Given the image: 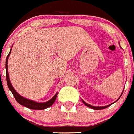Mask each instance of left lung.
Listing matches in <instances>:
<instances>
[{
  "instance_id": "obj_1",
  "label": "left lung",
  "mask_w": 134,
  "mask_h": 134,
  "mask_svg": "<svg viewBox=\"0 0 134 134\" xmlns=\"http://www.w3.org/2000/svg\"><path fill=\"white\" fill-rule=\"evenodd\" d=\"M122 94H123V93H122ZM122 94H121V95H122ZM121 96H120V97H121ZM120 97H119V98H120ZM119 98H118V99H117V100L119 99ZM82 102H83V104H84L85 105H86L87 107H90V108H91V109H94V110H101V109H106V108H107L108 107H109V106L111 105V104H113V103H112V104H109V105L105 106V107H94V106H92V105H90V104H88V103H86V102H85L84 101H83V100H82Z\"/></svg>"
}]
</instances>
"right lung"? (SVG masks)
Returning <instances> with one entry per match:
<instances>
[{"instance_id":"obj_1","label":"right lung","mask_w":134,"mask_h":134,"mask_svg":"<svg viewBox=\"0 0 134 134\" xmlns=\"http://www.w3.org/2000/svg\"><path fill=\"white\" fill-rule=\"evenodd\" d=\"M11 53V51L10 53L8 54L7 59H6V73H7V75H6V77H7V82L8 87H9V89L11 90V92H12L13 95L15 97V100H17V102H18L19 104H21V105L24 106L25 107H27L29 109H36V110H42V109H45L46 108L50 107L51 106L53 105V104L55 101L56 98H57V93L54 96V97L53 98H51L50 100H48V102H44V103H39V102H34L33 100H28L25 98L22 97L13 88L12 85H11V82H10V80H9V73H8V67H7V62H8V59L9 57V54Z\"/></svg>"}]
</instances>
